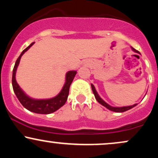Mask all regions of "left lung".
<instances>
[{"instance_id": "8db88e82", "label": "left lung", "mask_w": 158, "mask_h": 158, "mask_svg": "<svg viewBox=\"0 0 158 158\" xmlns=\"http://www.w3.org/2000/svg\"><path fill=\"white\" fill-rule=\"evenodd\" d=\"M132 50H133L134 52H137V53H139V51H137V50H136L135 48H131ZM91 88H92V90H93V93L94 94V96H95V98L97 100V102L99 103H100L101 105L103 106H105L106 108H108V109H109L110 110H112V111H114V112H119V113H121V112H124V111H126V110L131 109V108H134V107L137 106V104H135L133 105V106H124V107H113V106H110V105H108V103H106L105 102L104 100L101 98L99 96V94L97 92V90H96L95 88H94V85L91 84Z\"/></svg>"}]
</instances>
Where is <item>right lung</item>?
I'll return each mask as SVG.
<instances>
[{"instance_id": "1", "label": "right lung", "mask_w": 158, "mask_h": 158, "mask_svg": "<svg viewBox=\"0 0 158 158\" xmlns=\"http://www.w3.org/2000/svg\"><path fill=\"white\" fill-rule=\"evenodd\" d=\"M34 44V42L30 44L26 49L23 50L21 55L18 58V59L15 61V66H14L13 70H12V88L15 92L16 97L19 99V102L21 103V105L29 110L30 111L34 112L36 114H48L55 112L56 110L63 106L66 102L68 97L69 94V90H70V86L73 81L74 77L77 72L76 70H70L66 73V77H65V83L63 86L62 89L60 91V93L56 96L55 97H52L51 99H35L28 97L22 89L20 88L19 84L17 83L15 79V73L17 70L18 66H19L20 60H21V56L25 52L27 51L32 45Z\"/></svg>"}]
</instances>
